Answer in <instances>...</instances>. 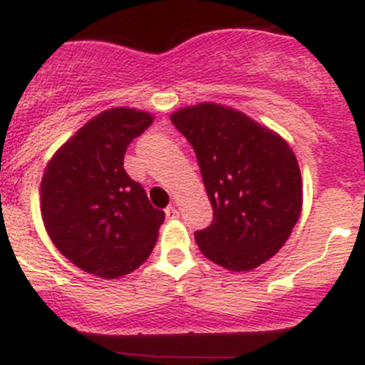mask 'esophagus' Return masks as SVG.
<instances>
[{"label":"esophagus","instance_id":"34e87169","mask_svg":"<svg viewBox=\"0 0 365 365\" xmlns=\"http://www.w3.org/2000/svg\"><path fill=\"white\" fill-rule=\"evenodd\" d=\"M165 217H168V219H176V217H178V210H176V207H173V205H171V207H168V208H165Z\"/></svg>","mask_w":365,"mask_h":365}]
</instances>
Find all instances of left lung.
Segmentation results:
<instances>
[{"mask_svg": "<svg viewBox=\"0 0 365 365\" xmlns=\"http://www.w3.org/2000/svg\"><path fill=\"white\" fill-rule=\"evenodd\" d=\"M171 121L196 151L214 219L194 233L208 260L251 271L277 253L302 214L298 160L278 133L215 103L185 107Z\"/></svg>", "mask_w": 365, "mask_h": 365, "instance_id": "8db88e82", "label": "left lung"}]
</instances>
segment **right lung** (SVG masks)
Listing matches in <instances>:
<instances>
[{"label": "right lung", "instance_id": "obj_1", "mask_svg": "<svg viewBox=\"0 0 365 365\" xmlns=\"http://www.w3.org/2000/svg\"><path fill=\"white\" fill-rule=\"evenodd\" d=\"M153 123L135 108H110L85 123L49 160L41 212L56 250L81 271L114 280L150 257L165 214L123 168L126 148Z\"/></svg>", "mask_w": 365, "mask_h": 365}]
</instances>
